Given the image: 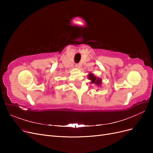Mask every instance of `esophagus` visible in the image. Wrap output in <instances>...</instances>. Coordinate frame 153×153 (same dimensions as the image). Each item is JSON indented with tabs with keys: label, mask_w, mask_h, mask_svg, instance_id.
<instances>
[{
	"label": "esophagus",
	"mask_w": 153,
	"mask_h": 153,
	"mask_svg": "<svg viewBox=\"0 0 153 153\" xmlns=\"http://www.w3.org/2000/svg\"><path fill=\"white\" fill-rule=\"evenodd\" d=\"M75 67L77 68H78L80 67V64H75Z\"/></svg>",
	"instance_id": "34e87169"
}]
</instances>
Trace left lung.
<instances>
[{
  "instance_id": "1",
  "label": "left lung",
  "mask_w": 153,
  "mask_h": 153,
  "mask_svg": "<svg viewBox=\"0 0 153 153\" xmlns=\"http://www.w3.org/2000/svg\"><path fill=\"white\" fill-rule=\"evenodd\" d=\"M88 77H89V79L91 80L92 84H94L98 86H100L101 83H102L101 82V79L100 78H96L95 76H94L93 74L92 73H89Z\"/></svg>"
}]
</instances>
